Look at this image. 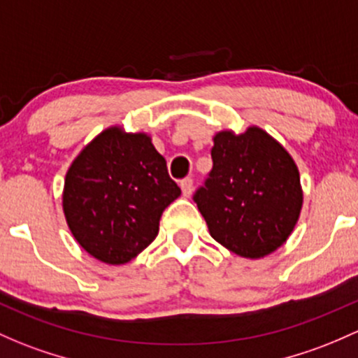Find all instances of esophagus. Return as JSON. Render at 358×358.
Here are the masks:
<instances>
[{"mask_svg":"<svg viewBox=\"0 0 358 358\" xmlns=\"http://www.w3.org/2000/svg\"><path fill=\"white\" fill-rule=\"evenodd\" d=\"M180 187H182L183 197H190L192 192H194V182H192V178L183 180V182L180 183Z\"/></svg>","mask_w":358,"mask_h":358,"instance_id":"obj_1","label":"esophagus"}]
</instances>
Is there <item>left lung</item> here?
<instances>
[{"label": "left lung", "instance_id": "8db88e82", "mask_svg": "<svg viewBox=\"0 0 358 358\" xmlns=\"http://www.w3.org/2000/svg\"><path fill=\"white\" fill-rule=\"evenodd\" d=\"M213 142V171L194 201L217 243L240 257H266L287 242L300 217L299 168L257 125L240 134L220 130Z\"/></svg>", "mask_w": 358, "mask_h": 358}]
</instances>
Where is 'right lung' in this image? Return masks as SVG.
Listing matches in <instances>:
<instances>
[{
    "label": "right lung",
    "mask_w": 358,
    "mask_h": 358,
    "mask_svg": "<svg viewBox=\"0 0 358 358\" xmlns=\"http://www.w3.org/2000/svg\"><path fill=\"white\" fill-rule=\"evenodd\" d=\"M180 194L150 135L111 125L71 161L62 206L78 245L120 266L154 242L163 210Z\"/></svg>",
    "instance_id": "1"
}]
</instances>
